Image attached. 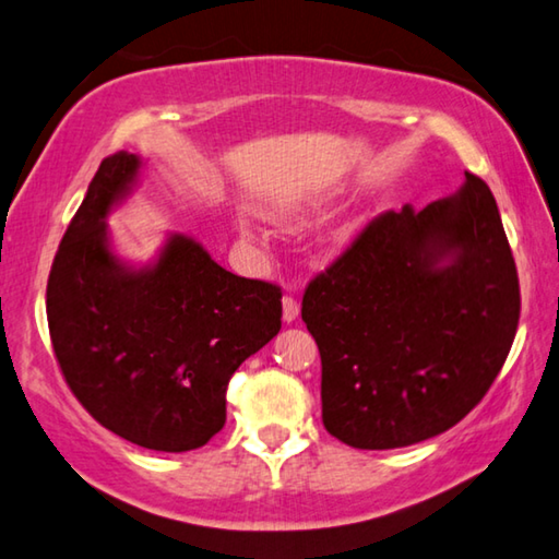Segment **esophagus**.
I'll return each mask as SVG.
<instances>
[{
    "instance_id": "34e87169",
    "label": "esophagus",
    "mask_w": 559,
    "mask_h": 559,
    "mask_svg": "<svg viewBox=\"0 0 559 559\" xmlns=\"http://www.w3.org/2000/svg\"><path fill=\"white\" fill-rule=\"evenodd\" d=\"M298 313H300L298 300L293 296H283V320H286V323H293V320L298 318Z\"/></svg>"
}]
</instances>
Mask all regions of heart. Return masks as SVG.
Masks as SVG:
<instances>
[{
	"label": "heart",
	"instance_id": "obj_1",
	"mask_svg": "<svg viewBox=\"0 0 559 559\" xmlns=\"http://www.w3.org/2000/svg\"><path fill=\"white\" fill-rule=\"evenodd\" d=\"M302 216V210H298V206H286V210H276L271 214V219L276 224H293L298 222Z\"/></svg>",
	"mask_w": 559,
	"mask_h": 559
}]
</instances>
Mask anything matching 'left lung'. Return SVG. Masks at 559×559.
Instances as JSON below:
<instances>
[{
	"instance_id": "8db88e82",
	"label": "left lung",
	"mask_w": 559,
	"mask_h": 559,
	"mask_svg": "<svg viewBox=\"0 0 559 559\" xmlns=\"http://www.w3.org/2000/svg\"><path fill=\"white\" fill-rule=\"evenodd\" d=\"M323 424L353 449L439 437L484 400L513 345L520 288L488 185L377 216L308 283Z\"/></svg>"
}]
</instances>
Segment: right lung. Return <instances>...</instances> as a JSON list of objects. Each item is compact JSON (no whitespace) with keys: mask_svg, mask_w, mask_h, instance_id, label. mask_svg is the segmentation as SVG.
Instances as JSON below:
<instances>
[{"mask_svg":"<svg viewBox=\"0 0 559 559\" xmlns=\"http://www.w3.org/2000/svg\"><path fill=\"white\" fill-rule=\"evenodd\" d=\"M140 167L126 150L100 163L56 251L46 318L66 384L93 419L179 453L222 431L231 374L278 335L281 288L234 276L187 234H169L145 266L122 261L106 219Z\"/></svg>","mask_w":559,"mask_h":559,"instance_id":"right-lung-1","label":"right lung"}]
</instances>
